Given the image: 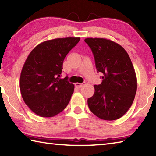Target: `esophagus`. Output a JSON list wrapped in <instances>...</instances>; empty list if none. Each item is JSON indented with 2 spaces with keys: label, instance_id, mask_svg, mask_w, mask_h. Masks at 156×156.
Here are the masks:
<instances>
[{
  "label": "esophagus",
  "instance_id": "34e87169",
  "mask_svg": "<svg viewBox=\"0 0 156 156\" xmlns=\"http://www.w3.org/2000/svg\"><path fill=\"white\" fill-rule=\"evenodd\" d=\"M84 84H85V83H76L75 84V86L76 87L78 88H80L82 87V86H83Z\"/></svg>",
  "mask_w": 156,
  "mask_h": 156
}]
</instances>
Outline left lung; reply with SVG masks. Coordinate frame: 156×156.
<instances>
[{
	"instance_id": "1",
	"label": "left lung",
	"mask_w": 156,
	"mask_h": 156,
	"mask_svg": "<svg viewBox=\"0 0 156 156\" xmlns=\"http://www.w3.org/2000/svg\"><path fill=\"white\" fill-rule=\"evenodd\" d=\"M85 43L93 53L102 81L94 85L95 92L87 103L100 119L114 120L125 114L133 103L137 78L130 57L123 47L106 38H87Z\"/></svg>"
}]
</instances>
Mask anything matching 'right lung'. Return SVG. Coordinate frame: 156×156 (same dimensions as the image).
<instances>
[{"mask_svg": "<svg viewBox=\"0 0 156 156\" xmlns=\"http://www.w3.org/2000/svg\"><path fill=\"white\" fill-rule=\"evenodd\" d=\"M80 38L44 41L29 54L21 71L20 89L28 107L41 117H53L67 106L74 85L60 78L65 56Z\"/></svg>", "mask_w": 156, "mask_h": 156, "instance_id": "obj_1", "label": "right lung"}]
</instances>
